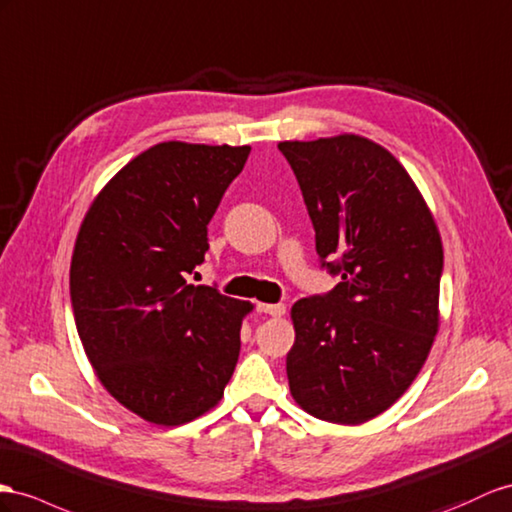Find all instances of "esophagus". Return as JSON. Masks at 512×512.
I'll return each instance as SVG.
<instances>
[{"instance_id":"34e87169","label":"esophagus","mask_w":512,"mask_h":512,"mask_svg":"<svg viewBox=\"0 0 512 512\" xmlns=\"http://www.w3.org/2000/svg\"><path fill=\"white\" fill-rule=\"evenodd\" d=\"M257 309H259L261 313H266V316H272V318H281V316H285V305H281V303H277V305H266V303H261Z\"/></svg>"}]
</instances>
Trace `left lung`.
Here are the masks:
<instances>
[{"label": "left lung", "mask_w": 512, "mask_h": 512, "mask_svg": "<svg viewBox=\"0 0 512 512\" xmlns=\"http://www.w3.org/2000/svg\"><path fill=\"white\" fill-rule=\"evenodd\" d=\"M316 229L329 294L292 307V398L333 424H363L409 389L439 331L441 235L411 175L385 147L342 134L285 140Z\"/></svg>", "instance_id": "8db88e82"}]
</instances>
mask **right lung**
I'll list each match as a JSON object with an SVG mask.
<instances>
[{
  "instance_id": "right-lung-1",
  "label": "right lung",
  "mask_w": 512,
  "mask_h": 512,
  "mask_svg": "<svg viewBox=\"0 0 512 512\" xmlns=\"http://www.w3.org/2000/svg\"><path fill=\"white\" fill-rule=\"evenodd\" d=\"M248 153V144H155L106 183L77 233L71 305L86 357L110 396L151 424L214 409L238 363L253 305L188 277Z\"/></svg>"
}]
</instances>
